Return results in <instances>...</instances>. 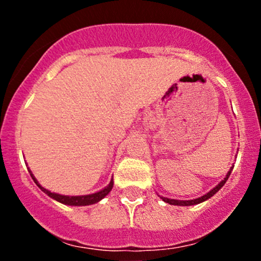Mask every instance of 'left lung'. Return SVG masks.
<instances>
[{
    "mask_svg": "<svg viewBox=\"0 0 261 261\" xmlns=\"http://www.w3.org/2000/svg\"><path fill=\"white\" fill-rule=\"evenodd\" d=\"M232 168H233V167H231V168H230V170H228V173H227V174H226L225 179L221 180L220 183H218L217 186L215 187V188L211 189V191L208 192V193L204 194V196H202V197H199V198H196V199H189V201H179V199H169V198H165V197H160V198H162L163 201H164V202H167V203H169V204H174V206H193V204H198V203H201V202L207 201V199H208V198H211V197L213 196V194L216 193V192H218V191H220L221 188H222L223 184L226 183V180H227V179H228V177H230L231 170H232Z\"/></svg>",
    "mask_w": 261,
    "mask_h": 261,
    "instance_id": "left-lung-1",
    "label": "left lung"
}]
</instances>
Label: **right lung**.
I'll list each match as a JSON object with an SVG mask.
<instances>
[{
  "label": "right lung",
  "mask_w": 261,
  "mask_h": 261,
  "mask_svg": "<svg viewBox=\"0 0 261 261\" xmlns=\"http://www.w3.org/2000/svg\"><path fill=\"white\" fill-rule=\"evenodd\" d=\"M28 170H29V173H30L31 178H33L34 181L36 183V186H38L39 188L44 192V193L48 194L49 197H51V198L55 199V201L60 202V203H63V204H68V206H89V204L97 203V202L101 201L102 198H105V197H106L107 194L111 192L112 187H114V179H111L109 186L105 187L102 191L97 192V193L87 194V196H63V194L53 193V192H50V191H48V189L44 188V187H41L40 184L38 183V180L35 179V177H34V174L31 173V170L29 169V168H28Z\"/></svg>",
  "instance_id": "add662e5"
}]
</instances>
